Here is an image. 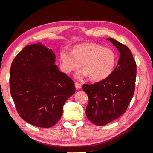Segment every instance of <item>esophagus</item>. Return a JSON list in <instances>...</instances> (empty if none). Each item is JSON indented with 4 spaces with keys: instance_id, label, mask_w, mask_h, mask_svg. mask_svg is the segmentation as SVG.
<instances>
[{
    "instance_id": "1",
    "label": "esophagus",
    "mask_w": 153,
    "mask_h": 153,
    "mask_svg": "<svg viewBox=\"0 0 153 153\" xmlns=\"http://www.w3.org/2000/svg\"><path fill=\"white\" fill-rule=\"evenodd\" d=\"M75 87H76V88L77 89H80L81 87H82V85L80 84H79V83H78V82H75Z\"/></svg>"
}]
</instances>
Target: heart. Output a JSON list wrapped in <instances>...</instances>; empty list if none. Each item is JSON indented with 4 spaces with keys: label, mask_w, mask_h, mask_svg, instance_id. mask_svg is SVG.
<instances>
[{
    "label": "heart",
    "mask_w": 153,
    "mask_h": 153,
    "mask_svg": "<svg viewBox=\"0 0 153 153\" xmlns=\"http://www.w3.org/2000/svg\"><path fill=\"white\" fill-rule=\"evenodd\" d=\"M116 62L113 51L95 43L78 44L72 52L64 48L60 53V67L62 71L70 74L79 69H84L78 73L77 77L89 76L93 81H101L112 73Z\"/></svg>",
    "instance_id": "1"
}]
</instances>
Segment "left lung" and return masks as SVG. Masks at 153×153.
I'll return each mask as SVG.
<instances>
[{
	"instance_id": "1",
	"label": "left lung",
	"mask_w": 153,
	"mask_h": 153,
	"mask_svg": "<svg viewBox=\"0 0 153 153\" xmlns=\"http://www.w3.org/2000/svg\"><path fill=\"white\" fill-rule=\"evenodd\" d=\"M106 39L120 52L117 66L106 79L82 86L89 98L87 117L98 126L112 122L126 112L135 89L137 64L130 49L113 38Z\"/></svg>"
}]
</instances>
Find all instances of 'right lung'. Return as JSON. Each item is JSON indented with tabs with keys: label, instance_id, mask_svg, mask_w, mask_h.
Segmentation results:
<instances>
[{
	"label": "right lung",
	"instance_id": "obj_1",
	"mask_svg": "<svg viewBox=\"0 0 153 153\" xmlns=\"http://www.w3.org/2000/svg\"><path fill=\"white\" fill-rule=\"evenodd\" d=\"M55 62L53 51L38 43L25 47L11 64L10 89L16 111L35 126H54L75 92V83Z\"/></svg>",
	"mask_w": 153,
	"mask_h": 153
}]
</instances>
